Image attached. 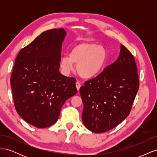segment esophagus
<instances>
[{"mask_svg":"<svg viewBox=\"0 0 157 157\" xmlns=\"http://www.w3.org/2000/svg\"><path fill=\"white\" fill-rule=\"evenodd\" d=\"M80 86H81V84L79 82H76V87H77V89L78 90V92H79V90L80 88Z\"/></svg>","mask_w":157,"mask_h":157,"instance_id":"obj_1","label":"esophagus"}]
</instances>
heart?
<instances>
[{
    "instance_id": "b5f03b06",
    "label": "heart",
    "mask_w": 157,
    "mask_h": 157,
    "mask_svg": "<svg viewBox=\"0 0 157 157\" xmlns=\"http://www.w3.org/2000/svg\"><path fill=\"white\" fill-rule=\"evenodd\" d=\"M104 47L94 42H82L75 46L69 56H63L60 61L63 72L67 75L77 65L78 73L82 77L90 78L101 72L107 59Z\"/></svg>"
}]
</instances>
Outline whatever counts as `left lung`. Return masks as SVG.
<instances>
[{"mask_svg":"<svg viewBox=\"0 0 157 157\" xmlns=\"http://www.w3.org/2000/svg\"><path fill=\"white\" fill-rule=\"evenodd\" d=\"M139 86L134 57L121 45L118 59L80 88L84 126L103 133L119 124L130 114Z\"/></svg>","mask_w":157,"mask_h":157,"instance_id":"obj_1","label":"left lung"}]
</instances>
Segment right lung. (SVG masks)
Segmentation results:
<instances>
[{
	"instance_id": "add662e5",
	"label": "right lung",
	"mask_w": 157,
	"mask_h": 157,
	"mask_svg": "<svg viewBox=\"0 0 157 157\" xmlns=\"http://www.w3.org/2000/svg\"><path fill=\"white\" fill-rule=\"evenodd\" d=\"M63 29L42 33L19 52L10 78L18 115L36 128L58 121L65 101L77 93L76 79L59 73Z\"/></svg>"
}]
</instances>
